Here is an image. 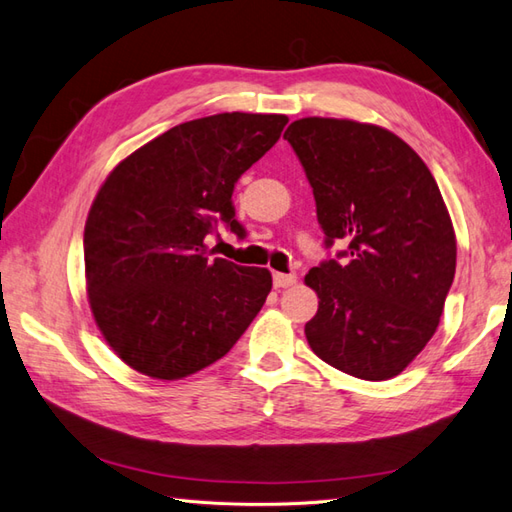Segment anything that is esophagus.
<instances>
[{"label": "esophagus", "instance_id": "34e87169", "mask_svg": "<svg viewBox=\"0 0 512 512\" xmlns=\"http://www.w3.org/2000/svg\"><path fill=\"white\" fill-rule=\"evenodd\" d=\"M295 280H298V276H295V274H280V271H276V274H274V287L276 289H287V287L295 285Z\"/></svg>", "mask_w": 512, "mask_h": 512}]
</instances>
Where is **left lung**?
I'll return each mask as SVG.
<instances>
[{
	"mask_svg": "<svg viewBox=\"0 0 512 512\" xmlns=\"http://www.w3.org/2000/svg\"><path fill=\"white\" fill-rule=\"evenodd\" d=\"M285 140L309 177L326 245L348 260L304 276L320 306L304 335L328 366L366 381L401 374L434 337L456 274V232L434 175L379 124L300 118Z\"/></svg>",
	"mask_w": 512,
	"mask_h": 512,
	"instance_id": "obj_1",
	"label": "left lung"
}]
</instances>
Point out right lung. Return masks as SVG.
I'll return each mask as SVG.
<instances>
[{"label": "right lung", "mask_w": 512, "mask_h": 512, "mask_svg": "<svg viewBox=\"0 0 512 512\" xmlns=\"http://www.w3.org/2000/svg\"><path fill=\"white\" fill-rule=\"evenodd\" d=\"M282 113H217L146 142L107 175L83 234L87 302L109 348L146 377L212 366L271 291L263 267L210 258L206 236L234 219L232 192L280 138Z\"/></svg>", "instance_id": "add662e5"}]
</instances>
